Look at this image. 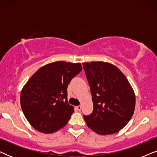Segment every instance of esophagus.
<instances>
[{
    "label": "esophagus",
    "mask_w": 157,
    "mask_h": 157,
    "mask_svg": "<svg viewBox=\"0 0 157 157\" xmlns=\"http://www.w3.org/2000/svg\"><path fill=\"white\" fill-rule=\"evenodd\" d=\"M81 108H82V106H81V105H79V106H77L76 107V109L78 111H80L81 109Z\"/></svg>",
    "instance_id": "esophagus-1"
}]
</instances>
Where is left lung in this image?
I'll return each mask as SVG.
<instances>
[{
    "label": "left lung",
    "instance_id": "left-lung-1",
    "mask_svg": "<svg viewBox=\"0 0 157 157\" xmlns=\"http://www.w3.org/2000/svg\"><path fill=\"white\" fill-rule=\"evenodd\" d=\"M93 101V112L83 116L89 127L100 135L119 132L132 119L135 94L127 78L113 64L83 63Z\"/></svg>",
    "mask_w": 157,
    "mask_h": 157
}]
</instances>
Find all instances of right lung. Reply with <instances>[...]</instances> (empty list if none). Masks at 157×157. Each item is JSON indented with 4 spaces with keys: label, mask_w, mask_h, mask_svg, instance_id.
Segmentation results:
<instances>
[{
    "label": "right lung",
    "mask_w": 157,
    "mask_h": 157,
    "mask_svg": "<svg viewBox=\"0 0 157 157\" xmlns=\"http://www.w3.org/2000/svg\"><path fill=\"white\" fill-rule=\"evenodd\" d=\"M82 70L80 63L56 61L40 68L21 93L25 118L38 132L51 134L67 124L74 112L68 104L67 87Z\"/></svg>",
    "instance_id": "1"
}]
</instances>
